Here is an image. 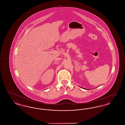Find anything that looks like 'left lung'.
Returning a JSON list of instances; mask_svg holds the SVG:
<instances>
[{"label":"left lung","mask_w":125,"mask_h":125,"mask_svg":"<svg viewBox=\"0 0 125 125\" xmlns=\"http://www.w3.org/2000/svg\"><path fill=\"white\" fill-rule=\"evenodd\" d=\"M83 88V89H84V88Z\"/></svg>","instance_id":"8db88e82"}]
</instances>
